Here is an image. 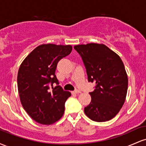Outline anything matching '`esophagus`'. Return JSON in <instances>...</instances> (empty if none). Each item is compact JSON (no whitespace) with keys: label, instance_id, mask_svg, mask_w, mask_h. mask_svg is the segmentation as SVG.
I'll list each match as a JSON object with an SVG mask.
<instances>
[{"label":"esophagus","instance_id":"esophagus-1","mask_svg":"<svg viewBox=\"0 0 146 146\" xmlns=\"http://www.w3.org/2000/svg\"><path fill=\"white\" fill-rule=\"evenodd\" d=\"M81 93V92H80V90H78L72 92V93H74V94H79V93Z\"/></svg>","mask_w":146,"mask_h":146}]
</instances>
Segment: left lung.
Wrapping results in <instances>:
<instances>
[{"label":"left lung","mask_w":146,"mask_h":146,"mask_svg":"<svg viewBox=\"0 0 146 146\" xmlns=\"http://www.w3.org/2000/svg\"><path fill=\"white\" fill-rule=\"evenodd\" d=\"M82 58L88 80L95 82L89 94L91 102L84 113L93 121H109L124 104L128 90V75L119 56L104 44L89 43L74 46Z\"/></svg>","instance_id":"8db88e82"}]
</instances>
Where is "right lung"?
<instances>
[{"label":"right lung","mask_w":146,"mask_h":146,"mask_svg":"<svg viewBox=\"0 0 146 146\" xmlns=\"http://www.w3.org/2000/svg\"><path fill=\"white\" fill-rule=\"evenodd\" d=\"M71 45L44 44L37 46L25 58L18 70L17 83L23 108L34 121L51 125L64 113V104L71 96L59 84L55 73L58 62L68 56Z\"/></svg>","instance_id":"right-lung-1"}]
</instances>
